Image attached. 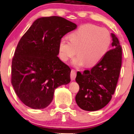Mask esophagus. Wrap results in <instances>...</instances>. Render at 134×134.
Listing matches in <instances>:
<instances>
[{
  "label": "esophagus",
  "mask_w": 134,
  "mask_h": 134,
  "mask_svg": "<svg viewBox=\"0 0 134 134\" xmlns=\"http://www.w3.org/2000/svg\"><path fill=\"white\" fill-rule=\"evenodd\" d=\"M76 75H77V72L74 69H72L71 70V73H70V78L72 80H74L76 78Z\"/></svg>",
  "instance_id": "1"
}]
</instances>
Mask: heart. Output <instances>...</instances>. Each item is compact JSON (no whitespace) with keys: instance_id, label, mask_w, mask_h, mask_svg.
<instances>
[{"instance_id":"1","label":"heart","mask_w":134,"mask_h":134,"mask_svg":"<svg viewBox=\"0 0 134 134\" xmlns=\"http://www.w3.org/2000/svg\"><path fill=\"white\" fill-rule=\"evenodd\" d=\"M69 38V41L62 38L59 41V56L62 61L67 62L77 51L79 55L73 60L75 66L95 65L107 53L111 43L109 30L91 23L81 25Z\"/></svg>"}]
</instances>
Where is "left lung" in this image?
Listing matches in <instances>:
<instances>
[{
  "label": "left lung",
  "mask_w": 134,
  "mask_h": 134,
  "mask_svg": "<svg viewBox=\"0 0 134 134\" xmlns=\"http://www.w3.org/2000/svg\"><path fill=\"white\" fill-rule=\"evenodd\" d=\"M112 49L90 71L78 72L76 82L80 89L75 101L81 109L88 111L104 108L116 90L122 65V48L118 38L111 34Z\"/></svg>",
  "instance_id": "obj_1"
}]
</instances>
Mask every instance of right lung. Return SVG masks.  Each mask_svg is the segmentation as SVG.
<instances>
[{
    "instance_id": "obj_1",
    "label": "right lung",
    "mask_w": 134,
    "mask_h": 134,
    "mask_svg": "<svg viewBox=\"0 0 134 134\" xmlns=\"http://www.w3.org/2000/svg\"><path fill=\"white\" fill-rule=\"evenodd\" d=\"M76 28L75 23L60 16L42 17L20 39L12 62L11 83L26 106L46 108L55 89L70 82V68L57 55L60 40Z\"/></svg>"
}]
</instances>
